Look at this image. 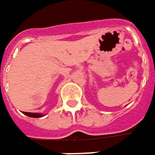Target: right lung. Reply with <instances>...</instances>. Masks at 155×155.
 I'll use <instances>...</instances> for the list:
<instances>
[{
  "label": "right lung",
  "mask_w": 155,
  "mask_h": 155,
  "mask_svg": "<svg viewBox=\"0 0 155 155\" xmlns=\"http://www.w3.org/2000/svg\"><path fill=\"white\" fill-rule=\"evenodd\" d=\"M23 114L26 115L28 117H31V118H41L43 115L41 114H34V113H27V112H23Z\"/></svg>",
  "instance_id": "right-lung-1"
}]
</instances>
